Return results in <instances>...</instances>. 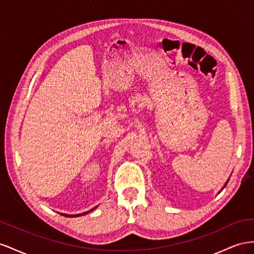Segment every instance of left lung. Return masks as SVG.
Returning a JSON list of instances; mask_svg holds the SVG:
<instances>
[{
	"instance_id": "8db88e82",
	"label": "left lung",
	"mask_w": 254,
	"mask_h": 254,
	"mask_svg": "<svg viewBox=\"0 0 254 254\" xmlns=\"http://www.w3.org/2000/svg\"><path fill=\"white\" fill-rule=\"evenodd\" d=\"M228 182H229V179H228V181H227V182H226V183H224V185H223V187H222V188H221V190H223V188H224V187H226V185H227V184H228ZM221 190H220V191H221ZM220 191H219V192H220ZM219 192H218V193H219Z\"/></svg>"
}]
</instances>
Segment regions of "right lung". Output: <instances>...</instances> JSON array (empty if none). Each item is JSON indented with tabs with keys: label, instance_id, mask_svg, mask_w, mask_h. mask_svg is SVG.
I'll return each mask as SVG.
<instances>
[{
	"label": "right lung",
	"instance_id": "1",
	"mask_svg": "<svg viewBox=\"0 0 254 254\" xmlns=\"http://www.w3.org/2000/svg\"><path fill=\"white\" fill-rule=\"evenodd\" d=\"M97 207H98V206H96V207H93V208L89 209V211H87V212H84V213H82V214H75V215H68V214H64V213H61V215L64 216V217H79V216H83V215H86V214H88V213L92 212V211H93V209H96Z\"/></svg>",
	"mask_w": 254,
	"mask_h": 254
}]
</instances>
